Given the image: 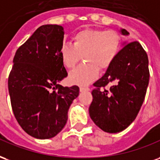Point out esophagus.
<instances>
[{
  "label": "esophagus",
  "mask_w": 160,
  "mask_h": 160,
  "mask_svg": "<svg viewBox=\"0 0 160 160\" xmlns=\"http://www.w3.org/2000/svg\"><path fill=\"white\" fill-rule=\"evenodd\" d=\"M89 90V88L88 87H80V92H85V91H88Z\"/></svg>",
  "instance_id": "1"
}]
</instances>
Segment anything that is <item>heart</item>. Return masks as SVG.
<instances>
[{
  "label": "heart",
  "mask_w": 160,
  "mask_h": 160,
  "mask_svg": "<svg viewBox=\"0 0 160 160\" xmlns=\"http://www.w3.org/2000/svg\"><path fill=\"white\" fill-rule=\"evenodd\" d=\"M121 48V37L112 30L83 29L72 37V44H64L59 54L63 66L72 70L80 61L82 56L86 63L69 75V81L73 84L87 85L95 81L100 69L106 71L118 55Z\"/></svg>",
  "instance_id": "1"
}]
</instances>
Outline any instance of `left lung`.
I'll return each instance as SVG.
<instances>
[{
  "mask_svg": "<svg viewBox=\"0 0 160 160\" xmlns=\"http://www.w3.org/2000/svg\"><path fill=\"white\" fill-rule=\"evenodd\" d=\"M123 36L129 32L120 30ZM149 82L148 58L138 42L126 44L112 65L95 82L88 112L105 132L118 133L136 119L145 99ZM108 85V90L104 88Z\"/></svg>",
  "mask_w": 160,
  "mask_h": 160,
  "instance_id": "obj_1",
  "label": "left lung"
}]
</instances>
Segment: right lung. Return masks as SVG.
I'll return each instance as SVG.
<instances>
[{
    "label": "right lung",
    "mask_w": 160,
    "mask_h": 160,
    "mask_svg": "<svg viewBox=\"0 0 160 160\" xmlns=\"http://www.w3.org/2000/svg\"><path fill=\"white\" fill-rule=\"evenodd\" d=\"M64 28L42 25L16 51L8 78L12 108L28 135L49 139L65 127L69 107L78 96V86L63 87L67 77L60 59Z\"/></svg>",
    "instance_id": "obj_1"
}]
</instances>
